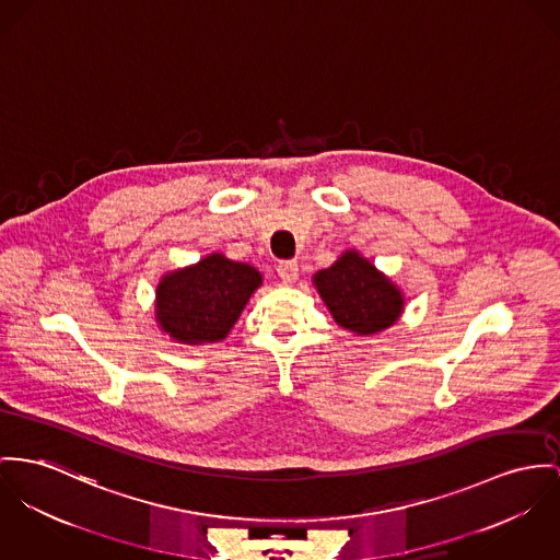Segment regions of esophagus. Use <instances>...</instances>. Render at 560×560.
Returning <instances> with one entry per match:
<instances>
[{
  "mask_svg": "<svg viewBox=\"0 0 560 560\" xmlns=\"http://www.w3.org/2000/svg\"><path fill=\"white\" fill-rule=\"evenodd\" d=\"M277 272L283 283H294L299 279V264L296 259H285L277 264Z\"/></svg>",
  "mask_w": 560,
  "mask_h": 560,
  "instance_id": "1",
  "label": "esophagus"
}]
</instances>
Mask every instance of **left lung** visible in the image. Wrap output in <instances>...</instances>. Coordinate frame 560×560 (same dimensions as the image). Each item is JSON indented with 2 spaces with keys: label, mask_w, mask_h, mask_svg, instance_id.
<instances>
[{
  "label": "left lung",
  "mask_w": 560,
  "mask_h": 560,
  "mask_svg": "<svg viewBox=\"0 0 560 560\" xmlns=\"http://www.w3.org/2000/svg\"><path fill=\"white\" fill-rule=\"evenodd\" d=\"M313 283L339 326L353 335H377L402 313V292L358 252H345Z\"/></svg>",
  "instance_id": "left-lung-1"
}]
</instances>
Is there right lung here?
I'll return each instance as SVG.
<instances>
[{
	"label": "right lung",
	"mask_w": 560,
	"mask_h": 560,
	"mask_svg": "<svg viewBox=\"0 0 560 560\" xmlns=\"http://www.w3.org/2000/svg\"><path fill=\"white\" fill-rule=\"evenodd\" d=\"M259 285L261 275L254 266L211 254L162 277L155 319L178 343H217L228 337Z\"/></svg>",
	"instance_id": "add662e5"
}]
</instances>
